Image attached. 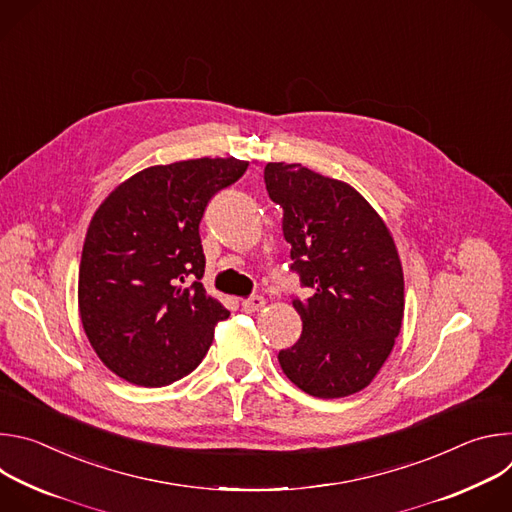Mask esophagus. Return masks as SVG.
<instances>
[{
	"mask_svg": "<svg viewBox=\"0 0 512 512\" xmlns=\"http://www.w3.org/2000/svg\"><path fill=\"white\" fill-rule=\"evenodd\" d=\"M241 306H243V312L253 314V312H259L265 306V298L263 296H251V298L243 300Z\"/></svg>",
	"mask_w": 512,
	"mask_h": 512,
	"instance_id": "esophagus-1",
	"label": "esophagus"
}]
</instances>
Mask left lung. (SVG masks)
<instances>
[{"mask_svg": "<svg viewBox=\"0 0 512 512\" xmlns=\"http://www.w3.org/2000/svg\"><path fill=\"white\" fill-rule=\"evenodd\" d=\"M269 198L283 208L300 340L277 354L287 379L320 399L362 391L389 358L403 322V269L377 210L346 182L300 164L269 162Z\"/></svg>", "mask_w": 512, "mask_h": 512, "instance_id": "1", "label": "left lung"}]
</instances>
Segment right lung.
<instances>
[{
    "label": "right lung",
    "instance_id": "1",
    "mask_svg": "<svg viewBox=\"0 0 512 512\" xmlns=\"http://www.w3.org/2000/svg\"><path fill=\"white\" fill-rule=\"evenodd\" d=\"M249 162L200 158L152 166L97 208L83 245L79 312L105 367L139 387H166L206 356L229 310L200 283V221Z\"/></svg>",
    "mask_w": 512,
    "mask_h": 512
}]
</instances>
